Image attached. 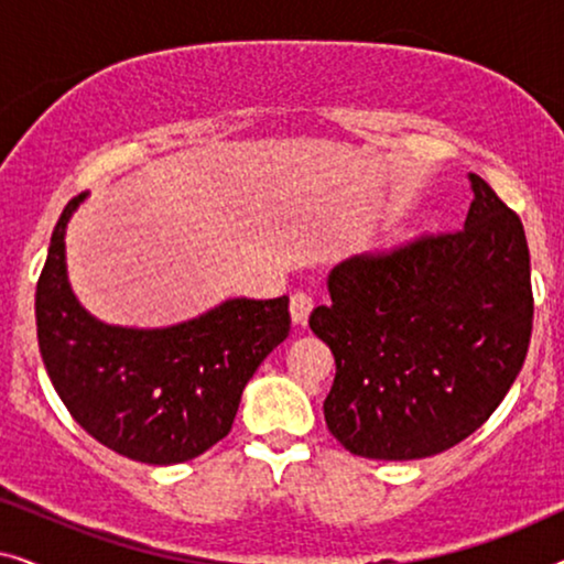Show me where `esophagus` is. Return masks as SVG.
I'll return each mask as SVG.
<instances>
[{"label":"esophagus","mask_w":564,"mask_h":564,"mask_svg":"<svg viewBox=\"0 0 564 564\" xmlns=\"http://www.w3.org/2000/svg\"><path fill=\"white\" fill-rule=\"evenodd\" d=\"M311 311H313V297L311 292H292L290 297V313H292V321L297 323V326H305L307 318H311Z\"/></svg>","instance_id":"34e87169"}]
</instances>
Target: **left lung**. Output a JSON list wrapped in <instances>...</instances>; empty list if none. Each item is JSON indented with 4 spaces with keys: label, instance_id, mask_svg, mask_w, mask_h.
Here are the masks:
<instances>
[{
    "label": "left lung",
    "instance_id": "8db88e82",
    "mask_svg": "<svg viewBox=\"0 0 564 564\" xmlns=\"http://www.w3.org/2000/svg\"><path fill=\"white\" fill-rule=\"evenodd\" d=\"M465 228L361 253L311 313L336 377L323 413L344 449L423 459L475 434L511 390L534 323L521 218L482 176Z\"/></svg>",
    "mask_w": 564,
    "mask_h": 564
}]
</instances>
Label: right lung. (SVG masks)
Here are the masks:
<instances>
[{"mask_svg":"<svg viewBox=\"0 0 564 564\" xmlns=\"http://www.w3.org/2000/svg\"><path fill=\"white\" fill-rule=\"evenodd\" d=\"M53 228L35 288L37 346L74 421L107 449L145 465H176L228 436L246 382L290 334V300H226L172 328L105 326L66 280V223Z\"/></svg>","mask_w":564,"mask_h":564,"instance_id":"right-lung-1","label":"right lung"}]
</instances>
